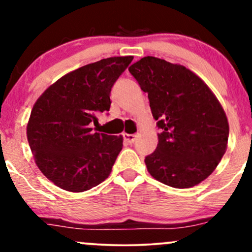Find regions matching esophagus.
Wrapping results in <instances>:
<instances>
[{"label": "esophagus", "mask_w": 252, "mask_h": 252, "mask_svg": "<svg viewBox=\"0 0 252 252\" xmlns=\"http://www.w3.org/2000/svg\"><path fill=\"white\" fill-rule=\"evenodd\" d=\"M123 137H124V141H126L128 143H134L135 140H136V135L134 134H123Z\"/></svg>", "instance_id": "obj_1"}]
</instances>
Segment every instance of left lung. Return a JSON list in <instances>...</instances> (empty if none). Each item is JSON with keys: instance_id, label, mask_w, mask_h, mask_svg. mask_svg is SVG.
Wrapping results in <instances>:
<instances>
[{"instance_id": "1", "label": "left lung", "mask_w": 252, "mask_h": 252, "mask_svg": "<svg viewBox=\"0 0 252 252\" xmlns=\"http://www.w3.org/2000/svg\"><path fill=\"white\" fill-rule=\"evenodd\" d=\"M129 72L148 94L161 129L155 152L144 160L150 175L175 189L200 184L227 148L228 122L221 104L200 77L179 63L144 57Z\"/></svg>"}]
</instances>
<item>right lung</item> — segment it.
<instances>
[{
    "instance_id": "obj_1",
    "label": "right lung",
    "mask_w": 252,
    "mask_h": 252,
    "mask_svg": "<svg viewBox=\"0 0 252 252\" xmlns=\"http://www.w3.org/2000/svg\"><path fill=\"white\" fill-rule=\"evenodd\" d=\"M134 57H112L65 74L36 99L27 138L36 166L68 192H85L111 173L123 136L92 131L100 112L109 111L110 92Z\"/></svg>"
}]
</instances>
